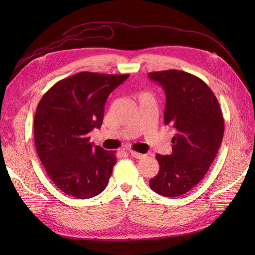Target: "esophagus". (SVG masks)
I'll return each mask as SVG.
<instances>
[{
  "instance_id": "obj_1",
  "label": "esophagus",
  "mask_w": 255,
  "mask_h": 255,
  "mask_svg": "<svg viewBox=\"0 0 255 255\" xmlns=\"http://www.w3.org/2000/svg\"><path fill=\"white\" fill-rule=\"evenodd\" d=\"M129 154H130L132 158H134V159H141V158H143V156H144L141 153L136 152V151H129Z\"/></svg>"
}]
</instances>
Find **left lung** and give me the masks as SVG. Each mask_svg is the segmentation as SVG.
I'll use <instances>...</instances> for the list:
<instances>
[{
	"label": "left lung",
	"mask_w": 255,
	"mask_h": 255,
	"mask_svg": "<svg viewBox=\"0 0 255 255\" xmlns=\"http://www.w3.org/2000/svg\"><path fill=\"white\" fill-rule=\"evenodd\" d=\"M165 92L164 124L175 130L172 153L156 154L159 173L149 184L165 197L191 191L203 180L223 141L225 121L219 103L203 80L180 71L150 72Z\"/></svg>",
	"instance_id": "1"
}]
</instances>
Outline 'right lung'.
<instances>
[{
    "instance_id": "1",
    "label": "right lung",
    "mask_w": 255,
    "mask_h": 255,
    "mask_svg": "<svg viewBox=\"0 0 255 255\" xmlns=\"http://www.w3.org/2000/svg\"><path fill=\"white\" fill-rule=\"evenodd\" d=\"M128 77L80 72L57 82L38 104L37 153L48 176L67 195L86 199L106 188L115 152L91 143L88 134L101 128L108 95Z\"/></svg>"
}]
</instances>
